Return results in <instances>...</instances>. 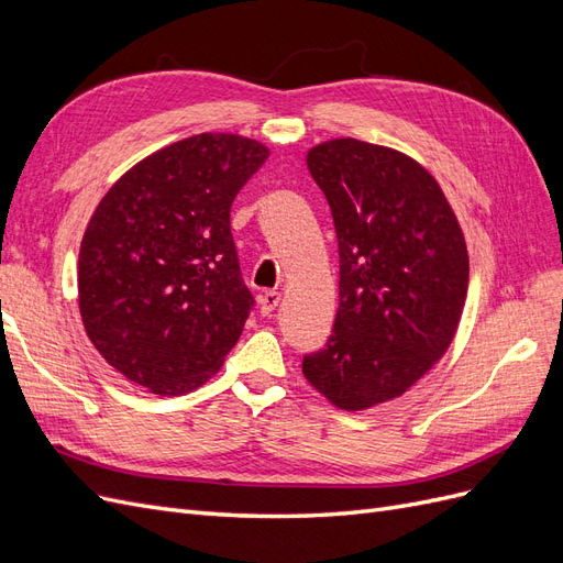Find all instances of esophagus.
Returning <instances> with one entry per match:
<instances>
[{
    "instance_id": "34e87169",
    "label": "esophagus",
    "mask_w": 563,
    "mask_h": 563,
    "mask_svg": "<svg viewBox=\"0 0 563 563\" xmlns=\"http://www.w3.org/2000/svg\"><path fill=\"white\" fill-rule=\"evenodd\" d=\"M282 302V294L279 291H265L261 298H258V305H261V314L263 317H272V312H275L279 308Z\"/></svg>"
}]
</instances>
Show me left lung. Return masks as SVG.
<instances>
[{
    "label": "left lung",
    "mask_w": 563,
    "mask_h": 563,
    "mask_svg": "<svg viewBox=\"0 0 563 563\" xmlns=\"http://www.w3.org/2000/svg\"><path fill=\"white\" fill-rule=\"evenodd\" d=\"M338 240V312L302 373L345 411L401 397L444 354L467 298L463 230L439 183L397 150L338 139L310 150Z\"/></svg>",
    "instance_id": "left-lung-1"
}]
</instances>
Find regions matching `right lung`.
<instances>
[{
    "instance_id": "right-lung-1",
    "label": "right lung",
    "mask_w": 563,
    "mask_h": 563,
    "mask_svg": "<svg viewBox=\"0 0 563 563\" xmlns=\"http://www.w3.org/2000/svg\"><path fill=\"white\" fill-rule=\"evenodd\" d=\"M267 155L242 135L199 133L135 164L100 199L79 249V312L131 383L183 395L240 340L255 298L230 209Z\"/></svg>"
}]
</instances>
